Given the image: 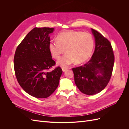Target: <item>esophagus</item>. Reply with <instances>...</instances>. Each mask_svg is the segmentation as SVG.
Segmentation results:
<instances>
[{
	"mask_svg": "<svg viewBox=\"0 0 129 129\" xmlns=\"http://www.w3.org/2000/svg\"><path fill=\"white\" fill-rule=\"evenodd\" d=\"M62 71H63V72H64L66 71H67V70L68 69L67 68H66V67H62Z\"/></svg>",
	"mask_w": 129,
	"mask_h": 129,
	"instance_id": "34e87169",
	"label": "esophagus"
}]
</instances>
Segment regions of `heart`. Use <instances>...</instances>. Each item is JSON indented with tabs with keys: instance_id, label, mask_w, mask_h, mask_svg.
<instances>
[{
	"instance_id": "heart-1",
	"label": "heart",
	"mask_w": 129,
	"mask_h": 129,
	"mask_svg": "<svg viewBox=\"0 0 129 129\" xmlns=\"http://www.w3.org/2000/svg\"><path fill=\"white\" fill-rule=\"evenodd\" d=\"M94 47V39L92 35L81 31H68L60 33L57 41L49 42L48 48L52 56L58 59L57 62L62 67H67L74 61L81 63L87 61L91 56Z\"/></svg>"
}]
</instances>
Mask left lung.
Returning a JSON list of instances; mask_svg holds the SVG:
<instances>
[{
	"label": "left lung",
	"mask_w": 129,
	"mask_h": 129,
	"mask_svg": "<svg viewBox=\"0 0 129 129\" xmlns=\"http://www.w3.org/2000/svg\"><path fill=\"white\" fill-rule=\"evenodd\" d=\"M95 49L87 63L72 69L77 87L87 95L99 93L105 88L111 77L115 57L111 44L107 38L91 28Z\"/></svg>",
	"instance_id": "1"
}]
</instances>
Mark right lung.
<instances>
[{
    "label": "right lung",
    "instance_id": "add662e5",
    "mask_svg": "<svg viewBox=\"0 0 129 129\" xmlns=\"http://www.w3.org/2000/svg\"><path fill=\"white\" fill-rule=\"evenodd\" d=\"M54 28L35 27L18 45L14 57L15 76L21 87L39 99L51 95L57 88L62 70L55 66L48 46Z\"/></svg>",
    "mask_w": 129,
    "mask_h": 129
}]
</instances>
